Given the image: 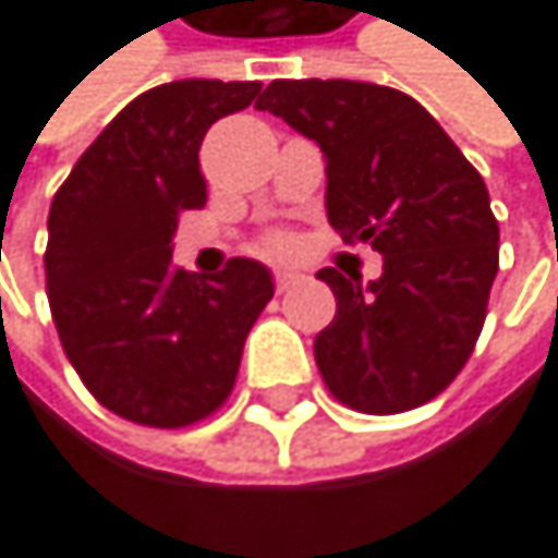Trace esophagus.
<instances>
[{
	"mask_svg": "<svg viewBox=\"0 0 558 558\" xmlns=\"http://www.w3.org/2000/svg\"><path fill=\"white\" fill-rule=\"evenodd\" d=\"M301 270H294V267H277L274 270V284H277V291H291L298 281H301Z\"/></svg>",
	"mask_w": 558,
	"mask_h": 558,
	"instance_id": "esophagus-1",
	"label": "esophagus"
}]
</instances>
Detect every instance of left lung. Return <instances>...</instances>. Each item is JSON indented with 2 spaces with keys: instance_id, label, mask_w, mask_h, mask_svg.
<instances>
[{
  "instance_id": "1",
  "label": "left lung",
  "mask_w": 558,
  "mask_h": 558,
  "mask_svg": "<svg viewBox=\"0 0 558 558\" xmlns=\"http://www.w3.org/2000/svg\"><path fill=\"white\" fill-rule=\"evenodd\" d=\"M257 110L325 154V207L344 244H372L381 277H317L335 320L314 338L338 401L395 415L432 401L469 361L499 270V223L478 170L409 93L354 80H274Z\"/></svg>"
}]
</instances>
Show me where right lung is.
Wrapping results in <instances>:
<instances>
[{"instance_id":"right-lung-1","label":"right lung","mask_w":558,"mask_h":558,"mask_svg":"<svg viewBox=\"0 0 558 558\" xmlns=\"http://www.w3.org/2000/svg\"><path fill=\"white\" fill-rule=\"evenodd\" d=\"M260 83L177 80L106 123L49 207L46 288L83 385L120 418L183 428L227 401L244 341L274 298L260 260L214 277L173 267L183 210L207 204L201 143Z\"/></svg>"}]
</instances>
